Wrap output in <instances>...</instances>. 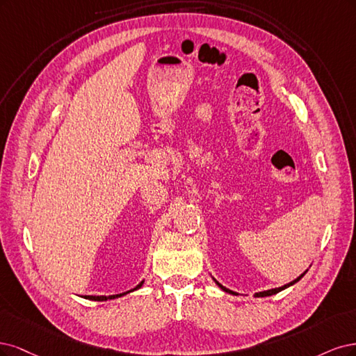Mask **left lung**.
Masks as SVG:
<instances>
[{
	"label": "left lung",
	"mask_w": 356,
	"mask_h": 356,
	"mask_svg": "<svg viewBox=\"0 0 356 356\" xmlns=\"http://www.w3.org/2000/svg\"><path fill=\"white\" fill-rule=\"evenodd\" d=\"M303 275H305V273H303ZM303 275H300V277H299V278H296V280H294V281H291L290 284H285L284 286H280V289H272V290H268V291H260V293H256L254 296H256V297H266V296H272V294H277V293L282 291L284 289H286V286H290V285L296 284L297 281H299V280H300V278L303 277ZM216 284H217V285H219V286H220V289H222L223 291H226V293H232L231 290H227V289H225V286H223V285H220V284H219V282H217V281H216ZM232 294H235V293H232Z\"/></svg>",
	"instance_id": "obj_1"
}]
</instances>
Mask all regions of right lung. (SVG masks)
<instances>
[{
	"instance_id": "add662e5",
	"label": "right lung",
	"mask_w": 356,
	"mask_h": 356,
	"mask_svg": "<svg viewBox=\"0 0 356 356\" xmlns=\"http://www.w3.org/2000/svg\"><path fill=\"white\" fill-rule=\"evenodd\" d=\"M142 284H143V282H140V284L137 285L136 289H133V290L140 289ZM133 290H130V291H133ZM127 293H129V291H127ZM124 294H125V293H121V294H115V296H109V297H106V296H86V299H90V300H97V302H103V300H108V299H115V297H120V296H124Z\"/></svg>"
}]
</instances>
